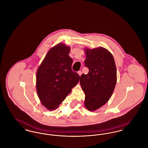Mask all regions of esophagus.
I'll return each instance as SVG.
<instances>
[{"label":"esophagus","instance_id":"esophagus-1","mask_svg":"<svg viewBox=\"0 0 148 148\" xmlns=\"http://www.w3.org/2000/svg\"><path fill=\"white\" fill-rule=\"evenodd\" d=\"M77 73H78V74L80 76V75L82 74V71H79L78 72H77Z\"/></svg>","mask_w":148,"mask_h":148}]
</instances>
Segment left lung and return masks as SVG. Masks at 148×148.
<instances>
[{
  "instance_id": "obj_1",
  "label": "left lung",
  "mask_w": 148,
  "mask_h": 148,
  "mask_svg": "<svg viewBox=\"0 0 148 148\" xmlns=\"http://www.w3.org/2000/svg\"><path fill=\"white\" fill-rule=\"evenodd\" d=\"M87 74H82L80 82L84 92L86 109L94 111L104 105L113 94L116 83V68L113 55L106 48L85 49Z\"/></svg>"
}]
</instances>
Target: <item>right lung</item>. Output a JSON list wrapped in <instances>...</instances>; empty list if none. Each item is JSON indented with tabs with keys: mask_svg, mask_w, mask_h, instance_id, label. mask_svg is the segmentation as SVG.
<instances>
[{
	"mask_svg": "<svg viewBox=\"0 0 148 148\" xmlns=\"http://www.w3.org/2000/svg\"><path fill=\"white\" fill-rule=\"evenodd\" d=\"M71 48L59 43L49 50L36 73V90L42 105L49 110L58 107L79 81L71 69Z\"/></svg>",
	"mask_w": 148,
	"mask_h": 148,
	"instance_id": "right-lung-1",
	"label": "right lung"
}]
</instances>
